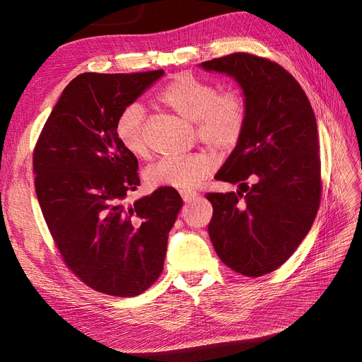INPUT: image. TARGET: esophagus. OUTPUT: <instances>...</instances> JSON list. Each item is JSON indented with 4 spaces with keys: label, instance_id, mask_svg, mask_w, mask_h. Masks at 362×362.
Here are the masks:
<instances>
[{
    "label": "esophagus",
    "instance_id": "1",
    "mask_svg": "<svg viewBox=\"0 0 362 362\" xmlns=\"http://www.w3.org/2000/svg\"><path fill=\"white\" fill-rule=\"evenodd\" d=\"M198 193L196 192H190V190H181V198L185 201V202H190L193 199L198 198Z\"/></svg>",
    "mask_w": 362,
    "mask_h": 362
}]
</instances>
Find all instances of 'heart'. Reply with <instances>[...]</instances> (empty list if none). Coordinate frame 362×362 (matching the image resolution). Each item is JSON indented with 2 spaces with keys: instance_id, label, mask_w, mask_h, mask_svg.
Here are the masks:
<instances>
[{
  "instance_id": "obj_1",
  "label": "heart",
  "mask_w": 362,
  "mask_h": 362,
  "mask_svg": "<svg viewBox=\"0 0 362 362\" xmlns=\"http://www.w3.org/2000/svg\"><path fill=\"white\" fill-rule=\"evenodd\" d=\"M160 101L185 120L196 124L198 137L218 151L235 146L242 137L246 110L235 92L218 93L216 86L192 74H180L163 87ZM145 112L139 104L124 108L116 120V137L131 156L146 157ZM217 157L213 152H194L189 156L161 158L145 170L149 187H172L193 190L213 172Z\"/></svg>"
}]
</instances>
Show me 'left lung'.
<instances>
[{
  "mask_svg": "<svg viewBox=\"0 0 362 362\" xmlns=\"http://www.w3.org/2000/svg\"><path fill=\"white\" fill-rule=\"evenodd\" d=\"M243 90L246 122L216 180L237 192L208 193L211 243L228 267L261 276L282 266L310 233L320 204V157L313 107L278 63L235 52L199 64ZM250 179L252 186L245 181Z\"/></svg>",
  "mask_w": 362,
  "mask_h": 362,
  "instance_id": "1",
  "label": "left lung"
}]
</instances>
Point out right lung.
Here are the masks:
<instances>
[{
	"mask_svg": "<svg viewBox=\"0 0 362 362\" xmlns=\"http://www.w3.org/2000/svg\"><path fill=\"white\" fill-rule=\"evenodd\" d=\"M163 75H78L64 87L33 154L37 201L64 262L90 288L119 298L158 279L182 206L172 187L125 202L140 185L139 163L117 140L116 120Z\"/></svg>",
	"mask_w": 362,
	"mask_h": 362,
	"instance_id": "add662e5",
	"label": "right lung"
}]
</instances>
